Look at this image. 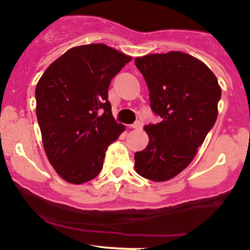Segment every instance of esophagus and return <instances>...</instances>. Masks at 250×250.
I'll return each mask as SVG.
<instances>
[{
	"instance_id": "obj_1",
	"label": "esophagus",
	"mask_w": 250,
	"mask_h": 250,
	"mask_svg": "<svg viewBox=\"0 0 250 250\" xmlns=\"http://www.w3.org/2000/svg\"><path fill=\"white\" fill-rule=\"evenodd\" d=\"M130 127L134 128V129H141L143 127V122L141 121V120H137V121L134 122L133 125H130Z\"/></svg>"
}]
</instances>
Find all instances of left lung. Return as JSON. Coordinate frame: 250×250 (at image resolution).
I'll return each instance as SVG.
<instances>
[{"label":"left lung","instance_id":"1","mask_svg":"<svg viewBox=\"0 0 250 250\" xmlns=\"http://www.w3.org/2000/svg\"><path fill=\"white\" fill-rule=\"evenodd\" d=\"M148 85L150 108L161 122L145 130L149 143L135 153V169L145 179H173L194 159L214 127L221 88L207 65L181 51L135 59Z\"/></svg>","mask_w":250,"mask_h":250}]
</instances>
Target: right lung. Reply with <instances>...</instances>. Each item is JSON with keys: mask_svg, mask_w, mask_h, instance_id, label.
<instances>
[{"mask_svg": "<svg viewBox=\"0 0 250 250\" xmlns=\"http://www.w3.org/2000/svg\"><path fill=\"white\" fill-rule=\"evenodd\" d=\"M131 57L105 44L71 48L53 62L36 85V116L48 160L68 182L93 180L109 145L125 125L108 101L111 80Z\"/></svg>", "mask_w": 250, "mask_h": 250, "instance_id": "add662e5", "label": "right lung"}]
</instances>
